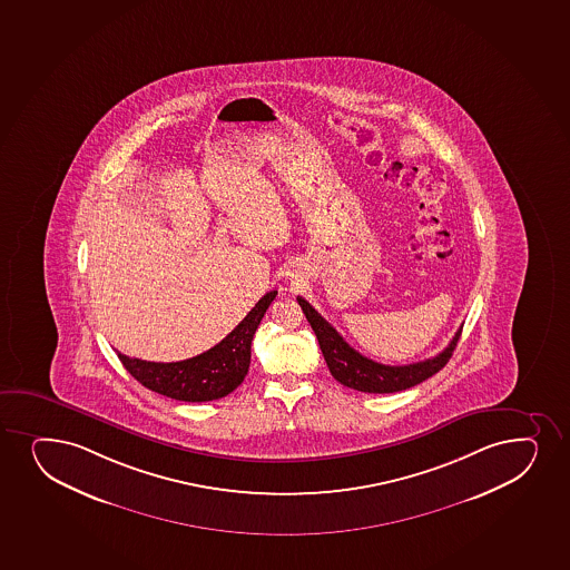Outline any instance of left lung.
<instances>
[{
  "mask_svg": "<svg viewBox=\"0 0 570 570\" xmlns=\"http://www.w3.org/2000/svg\"><path fill=\"white\" fill-rule=\"evenodd\" d=\"M296 301L301 304L302 312L314 328L331 374L341 384L354 387L357 392L393 393L416 386L420 382L439 373L449 363L454 347L459 344L460 334H462V327H460L452 336L451 344L432 360L419 361L413 365H382V363H376V361L361 355L360 352H355L354 347L336 333V328L323 320L314 306H309L308 301H304L302 296H298Z\"/></svg>",
  "mask_w": 570,
  "mask_h": 570,
  "instance_id": "1",
  "label": "left lung"
}]
</instances>
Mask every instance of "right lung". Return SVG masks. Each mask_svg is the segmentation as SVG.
I'll return each instance as SVG.
<instances>
[{
  "label": "right lung",
  "mask_w": 570,
  "mask_h": 570,
  "mask_svg": "<svg viewBox=\"0 0 570 570\" xmlns=\"http://www.w3.org/2000/svg\"><path fill=\"white\" fill-rule=\"evenodd\" d=\"M277 291H269L256 302L247 317L232 333L204 354L177 363H154L118 354L131 376L151 392L188 403L220 400L234 392L247 376L250 342Z\"/></svg>",
  "instance_id": "right-lung-1"
}]
</instances>
